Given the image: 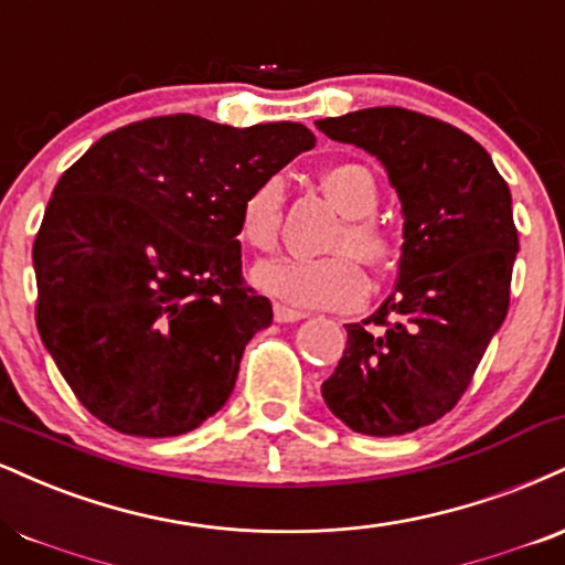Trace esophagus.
Listing matches in <instances>:
<instances>
[{
    "instance_id": "1",
    "label": "esophagus",
    "mask_w": 565,
    "mask_h": 565,
    "mask_svg": "<svg viewBox=\"0 0 565 565\" xmlns=\"http://www.w3.org/2000/svg\"><path fill=\"white\" fill-rule=\"evenodd\" d=\"M274 318H276L278 323H297V321H302V318H308V312L295 310V308H287V305L276 302V305H274Z\"/></svg>"
}]
</instances>
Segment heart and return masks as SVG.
<instances>
[{
  "label": "heart",
  "instance_id": "heart-1",
  "mask_svg": "<svg viewBox=\"0 0 565 565\" xmlns=\"http://www.w3.org/2000/svg\"><path fill=\"white\" fill-rule=\"evenodd\" d=\"M321 183L331 202L348 215V223L331 242L334 255L326 257H270L253 268V284L265 295L297 308L348 310L369 297V276L355 255L369 265H382L392 244L369 215L376 210L379 192L373 175L355 162L326 168ZM284 217V181L268 175L244 194L236 234L249 249L276 247Z\"/></svg>",
  "mask_w": 565,
  "mask_h": 565
}]
</instances>
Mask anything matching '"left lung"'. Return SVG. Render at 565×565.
<instances>
[{
    "label": "left lung",
    "mask_w": 565,
    "mask_h": 565,
    "mask_svg": "<svg viewBox=\"0 0 565 565\" xmlns=\"http://www.w3.org/2000/svg\"><path fill=\"white\" fill-rule=\"evenodd\" d=\"M318 128L382 162L405 221L397 287L344 326L321 394L352 431L399 437L452 411L505 321L519 253L511 189L479 141L429 115L369 107Z\"/></svg>",
    "instance_id": "left-lung-1"
}]
</instances>
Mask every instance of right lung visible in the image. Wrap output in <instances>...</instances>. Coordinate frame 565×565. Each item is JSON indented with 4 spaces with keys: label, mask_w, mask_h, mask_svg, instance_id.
<instances>
[{
    "label": "right lung",
    "mask_w": 565,
    "mask_h": 565,
    "mask_svg": "<svg viewBox=\"0 0 565 565\" xmlns=\"http://www.w3.org/2000/svg\"><path fill=\"white\" fill-rule=\"evenodd\" d=\"M316 147L302 124L166 115L105 134L54 186L33 242L46 352L102 424L179 437L231 397L274 321L244 289V194Z\"/></svg>",
    "instance_id": "right-lung-1"
}]
</instances>
